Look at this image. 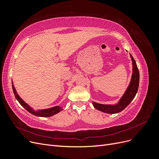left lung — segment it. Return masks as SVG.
Returning <instances> with one entry per match:
<instances>
[{
  "instance_id": "1",
  "label": "left lung",
  "mask_w": 159,
  "mask_h": 159,
  "mask_svg": "<svg viewBox=\"0 0 159 159\" xmlns=\"http://www.w3.org/2000/svg\"><path fill=\"white\" fill-rule=\"evenodd\" d=\"M133 61V74L131 82L127 89L125 93H124L121 99H120L119 103L115 105L99 104L93 102L95 108L101 111L107 113H117L121 112L127 105L132 102V100L135 97L137 93L139 84V72L137 68L135 60H134L131 54H130Z\"/></svg>"
}]
</instances>
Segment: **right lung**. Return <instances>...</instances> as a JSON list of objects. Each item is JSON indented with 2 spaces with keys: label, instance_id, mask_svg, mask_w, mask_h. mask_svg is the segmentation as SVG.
Instances as JSON below:
<instances>
[{
  "label": "right lung",
  "instance_id": "1",
  "mask_svg": "<svg viewBox=\"0 0 159 159\" xmlns=\"http://www.w3.org/2000/svg\"><path fill=\"white\" fill-rule=\"evenodd\" d=\"M12 89L14 91V96H15L16 99L18 100V102L20 103V104L22 105V106L26 109L28 112H30V113H32L34 115H36V116H38V117H51L52 115H54L57 113H59L60 111L62 110V108L59 107V106H56L54 107H52L50 109H43V110H40L38 111H36L34 109H32V107H30L29 105L28 104H26L24 101L19 97V95L17 94L15 88H14V85H13V83L12 81Z\"/></svg>",
  "mask_w": 159,
  "mask_h": 159
}]
</instances>
